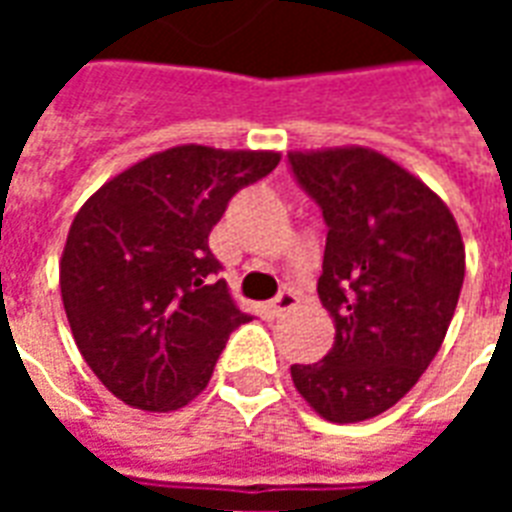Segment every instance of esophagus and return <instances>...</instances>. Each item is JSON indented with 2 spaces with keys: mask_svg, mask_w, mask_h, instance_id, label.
Here are the masks:
<instances>
[{
  "mask_svg": "<svg viewBox=\"0 0 512 512\" xmlns=\"http://www.w3.org/2000/svg\"><path fill=\"white\" fill-rule=\"evenodd\" d=\"M296 307H299V296H296L293 290H282L277 299L271 301V312H274V315H288V312H293Z\"/></svg>",
  "mask_w": 512,
  "mask_h": 512,
  "instance_id": "1",
  "label": "esophagus"
}]
</instances>
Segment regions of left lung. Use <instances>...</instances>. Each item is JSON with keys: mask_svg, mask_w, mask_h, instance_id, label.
<instances>
[{"mask_svg": "<svg viewBox=\"0 0 512 512\" xmlns=\"http://www.w3.org/2000/svg\"><path fill=\"white\" fill-rule=\"evenodd\" d=\"M288 161L329 227L318 296L334 321L332 351L290 376L329 422L378 417L444 343L466 271L461 230L436 191L373 147Z\"/></svg>", "mask_w": 512, "mask_h": 512, "instance_id": "left-lung-1", "label": "left lung"}]
</instances>
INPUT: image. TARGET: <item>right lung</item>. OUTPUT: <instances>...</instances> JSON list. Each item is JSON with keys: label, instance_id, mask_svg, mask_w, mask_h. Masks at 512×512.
Segmentation results:
<instances>
[{"label": "right lung", "instance_id": "1", "mask_svg": "<svg viewBox=\"0 0 512 512\" xmlns=\"http://www.w3.org/2000/svg\"><path fill=\"white\" fill-rule=\"evenodd\" d=\"M277 150L178 145L136 161L84 202L62 249L73 340L126 406L178 411L200 395L233 329L252 321L219 274L208 235Z\"/></svg>", "mask_w": 512, "mask_h": 512}]
</instances>
